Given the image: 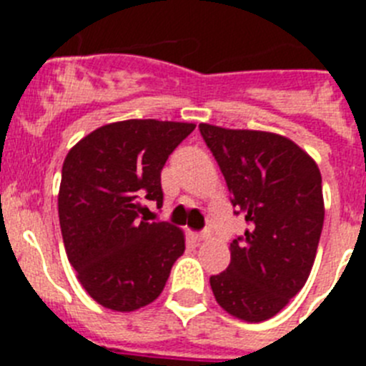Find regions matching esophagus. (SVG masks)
I'll use <instances>...</instances> for the list:
<instances>
[{
    "mask_svg": "<svg viewBox=\"0 0 366 366\" xmlns=\"http://www.w3.org/2000/svg\"><path fill=\"white\" fill-rule=\"evenodd\" d=\"M209 232L207 231H203V232H194L192 234V240H196V242H203V240H207V238H209Z\"/></svg>",
    "mask_w": 366,
    "mask_h": 366,
    "instance_id": "esophagus-1",
    "label": "esophagus"
}]
</instances>
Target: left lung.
<instances>
[{"instance_id":"8db88e82","label":"left lung","mask_w":366,"mask_h":366,"mask_svg":"<svg viewBox=\"0 0 366 366\" xmlns=\"http://www.w3.org/2000/svg\"><path fill=\"white\" fill-rule=\"evenodd\" d=\"M199 132L249 225L229 247L227 269L211 277L212 293L229 315L267 321L302 290L315 262L325 222L321 170L284 135L205 122Z\"/></svg>"}]
</instances>
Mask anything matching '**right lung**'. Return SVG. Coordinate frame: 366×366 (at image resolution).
<instances>
[{
	"label": "right lung",
	"mask_w": 366,
	"mask_h": 366,
	"mask_svg": "<svg viewBox=\"0 0 366 366\" xmlns=\"http://www.w3.org/2000/svg\"><path fill=\"white\" fill-rule=\"evenodd\" d=\"M192 122L130 119L80 139L66 155L58 216L67 260L87 295L113 312H134L163 292L185 234L139 218L147 198L163 205L161 170Z\"/></svg>",
	"instance_id": "obj_1"
}]
</instances>
